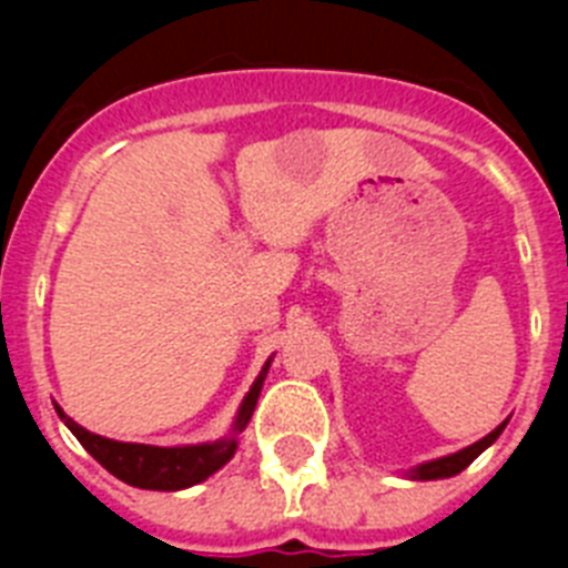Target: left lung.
Here are the masks:
<instances>
[{
    "label": "left lung",
    "instance_id": "obj_1",
    "mask_svg": "<svg viewBox=\"0 0 568 568\" xmlns=\"http://www.w3.org/2000/svg\"><path fill=\"white\" fill-rule=\"evenodd\" d=\"M506 424L509 420H504V424H498L495 429H491L486 438L475 440L471 446H466V449H458V453L453 455H444V458H435V460H426V464H418L413 466V469H406V478L409 480H440V478H453V475H458V471H464L466 466L471 464V460L478 458L484 449H489L495 440H498V435L504 433Z\"/></svg>",
    "mask_w": 568,
    "mask_h": 568
}]
</instances>
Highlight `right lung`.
<instances>
[{"instance_id": "right-lung-1", "label": "right lung", "mask_w": 568, "mask_h": 568, "mask_svg": "<svg viewBox=\"0 0 568 568\" xmlns=\"http://www.w3.org/2000/svg\"><path fill=\"white\" fill-rule=\"evenodd\" d=\"M273 358L261 366L258 378L253 381L250 393L241 400L239 413H235L233 429L224 438L207 440V444H187V446H150V444H124V440L102 438L97 433H88L84 426H79L70 415L62 413V406L57 404L59 418L64 420L70 433L77 435L79 444L88 449L110 475L139 489H155V491H179L187 486L202 484L213 471L222 469L239 449V435L247 429L253 409L258 404L261 386L267 378V369Z\"/></svg>"}]
</instances>
